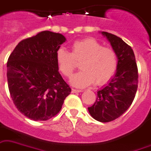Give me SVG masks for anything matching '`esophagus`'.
Here are the masks:
<instances>
[{
    "label": "esophagus",
    "mask_w": 151,
    "mask_h": 151,
    "mask_svg": "<svg viewBox=\"0 0 151 151\" xmlns=\"http://www.w3.org/2000/svg\"><path fill=\"white\" fill-rule=\"evenodd\" d=\"M72 93H79V92H81L82 91L81 90H76V89H72Z\"/></svg>",
    "instance_id": "34e87169"
}]
</instances>
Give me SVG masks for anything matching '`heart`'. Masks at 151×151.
<instances>
[{
  "label": "heart",
  "mask_w": 151,
  "mask_h": 151,
  "mask_svg": "<svg viewBox=\"0 0 151 151\" xmlns=\"http://www.w3.org/2000/svg\"><path fill=\"white\" fill-rule=\"evenodd\" d=\"M59 70L66 77H71L80 63L81 71L72 77L70 82L76 88H85L95 81L98 85L108 82L115 74L118 60L116 51L103 47L93 38L75 41L71 46V52L60 48L56 54Z\"/></svg>",
  "instance_id": "heart-1"
}]
</instances>
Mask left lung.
I'll return each mask as SVG.
<instances>
[{"instance_id":"8db88e82","label":"left lung","mask_w":151,"mask_h":151,"mask_svg":"<svg viewBox=\"0 0 151 151\" xmlns=\"http://www.w3.org/2000/svg\"><path fill=\"white\" fill-rule=\"evenodd\" d=\"M101 34L116 51L118 65L115 75L98 91L96 101L88 109L95 120L107 122L122 116L133 102L138 87V70L130 46L111 33Z\"/></svg>"}]
</instances>
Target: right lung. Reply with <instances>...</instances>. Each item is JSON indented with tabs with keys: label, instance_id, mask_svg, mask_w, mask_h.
<instances>
[{
	"label": "right lung",
	"instance_id": "obj_1",
	"mask_svg": "<svg viewBox=\"0 0 151 151\" xmlns=\"http://www.w3.org/2000/svg\"><path fill=\"white\" fill-rule=\"evenodd\" d=\"M66 40L60 33L41 32L21 41L8 58L10 95L18 111L30 119L46 121L55 116L70 94L56 59Z\"/></svg>",
	"mask_w": 151,
	"mask_h": 151
}]
</instances>
